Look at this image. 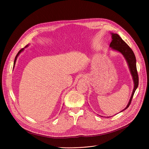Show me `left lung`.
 <instances>
[{
  "label": "left lung",
  "instance_id": "1",
  "mask_svg": "<svg viewBox=\"0 0 149 149\" xmlns=\"http://www.w3.org/2000/svg\"><path fill=\"white\" fill-rule=\"evenodd\" d=\"M112 41L110 44V47H111L113 49L120 52L123 55L124 57L127 61L131 74L133 77V80H134V90H133L132 94L129 100V102L127 107L121 111L123 112V111L126 110V109H127L130 104L132 98L134 95V93L138 86L139 78H138V74L137 69H136V58L134 52H133V51L129 46V45L119 36V35H118L117 34H113V33L112 34Z\"/></svg>",
  "mask_w": 149,
  "mask_h": 149
}]
</instances>
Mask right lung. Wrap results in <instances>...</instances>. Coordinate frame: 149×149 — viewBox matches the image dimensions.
<instances>
[{
  "mask_svg": "<svg viewBox=\"0 0 149 149\" xmlns=\"http://www.w3.org/2000/svg\"><path fill=\"white\" fill-rule=\"evenodd\" d=\"M28 45H26V46H25V48H26V47ZM23 49H24V48H22V49H21L19 51V52L17 53V54L16 55V56H15V59H14V66H13V67L14 66V65H15V61H16V60H17V57H18V56H19V54L23 50Z\"/></svg>",
  "mask_w": 149,
  "mask_h": 149,
  "instance_id": "right-lung-1",
  "label": "right lung"
}]
</instances>
